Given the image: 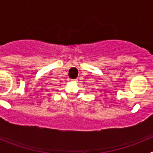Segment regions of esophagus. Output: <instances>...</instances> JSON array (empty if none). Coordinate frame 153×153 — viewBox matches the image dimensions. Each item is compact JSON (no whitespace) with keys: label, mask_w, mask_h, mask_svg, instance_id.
Instances as JSON below:
<instances>
[{"label":"esophagus","mask_w":153,"mask_h":153,"mask_svg":"<svg viewBox=\"0 0 153 153\" xmlns=\"http://www.w3.org/2000/svg\"><path fill=\"white\" fill-rule=\"evenodd\" d=\"M78 79H71V82H73V83H77Z\"/></svg>","instance_id":"esophagus-1"}]
</instances>
